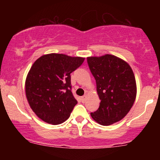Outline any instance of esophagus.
I'll list each match as a JSON object with an SVG mask.
<instances>
[{"label":"esophagus","instance_id":"1","mask_svg":"<svg viewBox=\"0 0 160 160\" xmlns=\"http://www.w3.org/2000/svg\"><path fill=\"white\" fill-rule=\"evenodd\" d=\"M86 98H87V95H84L82 97V102H85L86 100Z\"/></svg>","mask_w":160,"mask_h":160}]
</instances>
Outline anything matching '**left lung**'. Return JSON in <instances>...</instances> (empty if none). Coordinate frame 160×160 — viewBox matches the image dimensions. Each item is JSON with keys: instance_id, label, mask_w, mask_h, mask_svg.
Instances as JSON below:
<instances>
[{"instance_id": "obj_1", "label": "left lung", "mask_w": 160, "mask_h": 160, "mask_svg": "<svg viewBox=\"0 0 160 160\" xmlns=\"http://www.w3.org/2000/svg\"><path fill=\"white\" fill-rule=\"evenodd\" d=\"M87 62L101 100L91 117L100 125L110 126L123 119L134 104L137 94L135 75L127 62L113 55L87 57Z\"/></svg>"}]
</instances>
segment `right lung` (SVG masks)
Masks as SVG:
<instances>
[{
    "instance_id": "1",
    "label": "right lung",
    "mask_w": 160,
    "mask_h": 160,
    "mask_svg": "<svg viewBox=\"0 0 160 160\" xmlns=\"http://www.w3.org/2000/svg\"><path fill=\"white\" fill-rule=\"evenodd\" d=\"M85 58L49 53L34 62L25 80V95L34 113L47 123L61 124L78 104L71 92V73Z\"/></svg>"
}]
</instances>
